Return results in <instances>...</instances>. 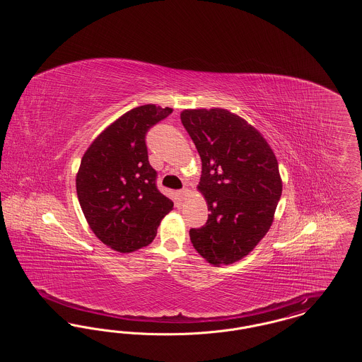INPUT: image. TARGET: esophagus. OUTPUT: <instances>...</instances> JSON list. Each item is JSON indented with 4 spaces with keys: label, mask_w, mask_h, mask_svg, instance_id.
<instances>
[{
    "label": "esophagus",
    "mask_w": 362,
    "mask_h": 362,
    "mask_svg": "<svg viewBox=\"0 0 362 362\" xmlns=\"http://www.w3.org/2000/svg\"><path fill=\"white\" fill-rule=\"evenodd\" d=\"M179 195H180V197H182V198H183V199H186V198H187V197H189V189H180V191H179Z\"/></svg>",
    "instance_id": "obj_1"
}]
</instances>
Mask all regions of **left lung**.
Here are the masks:
<instances>
[{
  "label": "left lung",
  "mask_w": 362,
  "mask_h": 362,
  "mask_svg": "<svg viewBox=\"0 0 362 362\" xmlns=\"http://www.w3.org/2000/svg\"><path fill=\"white\" fill-rule=\"evenodd\" d=\"M202 160L198 191L210 211L189 229L197 252L213 266L247 257L274 221L282 194L276 155L258 129L225 108L180 112Z\"/></svg>",
  "instance_id": "left-lung-1"
}]
</instances>
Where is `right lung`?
I'll return each mask as SVG.
<instances>
[{"label":"right lung","mask_w":362,"mask_h":362,"mask_svg":"<svg viewBox=\"0 0 362 362\" xmlns=\"http://www.w3.org/2000/svg\"><path fill=\"white\" fill-rule=\"evenodd\" d=\"M173 108L139 105L92 141L76 175V189L90 230L111 250L130 254L149 245L173 202L156 187L145 134Z\"/></svg>","instance_id":"1"}]
</instances>
